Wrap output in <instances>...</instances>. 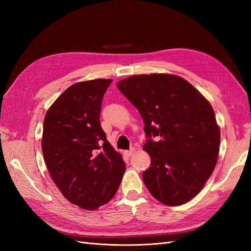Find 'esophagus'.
I'll list each match as a JSON object with an SVG mask.
<instances>
[{
    "label": "esophagus",
    "instance_id": "esophagus-1",
    "mask_svg": "<svg viewBox=\"0 0 251 251\" xmlns=\"http://www.w3.org/2000/svg\"><path fill=\"white\" fill-rule=\"evenodd\" d=\"M135 151V149H131L130 151H125V155L126 156V157H131L132 155H133V153Z\"/></svg>",
    "mask_w": 251,
    "mask_h": 251
}]
</instances>
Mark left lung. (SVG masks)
<instances>
[{
  "label": "left lung",
  "instance_id": "8db88e82",
  "mask_svg": "<svg viewBox=\"0 0 251 251\" xmlns=\"http://www.w3.org/2000/svg\"><path fill=\"white\" fill-rule=\"evenodd\" d=\"M117 88L143 119L151 157L142 178L155 199L177 206L200 193L218 161L220 127L209 101L187 80L174 74H139Z\"/></svg>",
  "mask_w": 251,
  "mask_h": 251
}]
</instances>
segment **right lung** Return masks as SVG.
I'll use <instances>...</instances> for the list:
<instances>
[{"label": "right lung", "mask_w": 251, "mask_h": 251, "mask_svg": "<svg viewBox=\"0 0 251 251\" xmlns=\"http://www.w3.org/2000/svg\"><path fill=\"white\" fill-rule=\"evenodd\" d=\"M112 79L79 81L51 104L44 119L42 151L52 180L65 198L95 210L116 194L126 172L120 153L102 131V97Z\"/></svg>", "instance_id": "right-lung-1"}]
</instances>
